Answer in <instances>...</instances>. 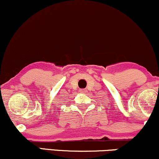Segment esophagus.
<instances>
[{
    "label": "esophagus",
    "mask_w": 159,
    "mask_h": 159,
    "mask_svg": "<svg viewBox=\"0 0 159 159\" xmlns=\"http://www.w3.org/2000/svg\"><path fill=\"white\" fill-rule=\"evenodd\" d=\"M80 93H86V92L88 91V90L86 89H80Z\"/></svg>",
    "instance_id": "obj_1"
}]
</instances>
